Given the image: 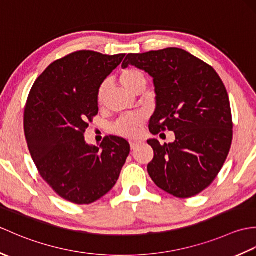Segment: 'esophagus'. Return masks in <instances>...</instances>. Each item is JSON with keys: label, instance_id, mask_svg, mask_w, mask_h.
Masks as SVG:
<instances>
[{"label": "esophagus", "instance_id": "34e87169", "mask_svg": "<svg viewBox=\"0 0 256 256\" xmlns=\"http://www.w3.org/2000/svg\"><path fill=\"white\" fill-rule=\"evenodd\" d=\"M140 143H142V142H140V140H130V145H131V150L136 148Z\"/></svg>", "mask_w": 256, "mask_h": 256}]
</instances>
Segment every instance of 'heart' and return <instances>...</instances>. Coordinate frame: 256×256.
<instances>
[{
  "label": "heart",
  "mask_w": 256,
  "mask_h": 256,
  "mask_svg": "<svg viewBox=\"0 0 256 256\" xmlns=\"http://www.w3.org/2000/svg\"><path fill=\"white\" fill-rule=\"evenodd\" d=\"M120 81L122 86L128 91L136 94L140 90L145 89L146 79L144 74L135 68H126L120 72ZM108 84L103 82L98 89L96 100L99 104H103L106 98V92ZM146 122V114L143 112H136L132 114H126L120 118L118 121L113 124L112 130L114 133L122 136H136L142 131L144 123Z\"/></svg>",
  "instance_id": "obj_1"
}]
</instances>
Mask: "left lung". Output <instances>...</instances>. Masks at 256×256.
I'll return each instance as SVG.
<instances>
[{
    "label": "left lung",
    "instance_id": "obj_1",
    "mask_svg": "<svg viewBox=\"0 0 256 256\" xmlns=\"http://www.w3.org/2000/svg\"><path fill=\"white\" fill-rule=\"evenodd\" d=\"M132 64L153 77L156 110L152 134L172 131L176 140H148L154 158L148 172L157 187L177 198H190L209 187L229 154L233 136L230 100L219 74L180 48L128 54Z\"/></svg>",
    "mask_w": 256,
    "mask_h": 256
}]
</instances>
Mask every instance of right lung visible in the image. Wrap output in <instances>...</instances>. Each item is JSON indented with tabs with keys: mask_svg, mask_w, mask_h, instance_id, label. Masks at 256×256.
Returning <instances> with one entry per match:
<instances>
[{
	"mask_svg": "<svg viewBox=\"0 0 256 256\" xmlns=\"http://www.w3.org/2000/svg\"><path fill=\"white\" fill-rule=\"evenodd\" d=\"M124 57L69 54L45 69L27 98L24 132L32 158L54 192L72 204H89L110 192L130 154L128 140L114 135L100 148L84 140L99 111L98 89Z\"/></svg>",
	"mask_w": 256,
	"mask_h": 256,
	"instance_id": "right-lung-1",
	"label": "right lung"
}]
</instances>
